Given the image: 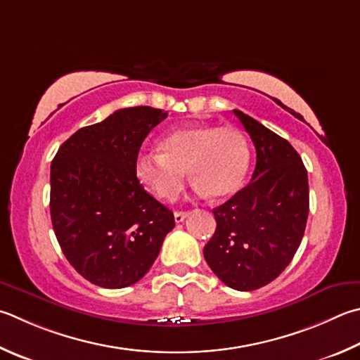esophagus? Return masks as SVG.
I'll return each instance as SVG.
<instances>
[{"label":"esophagus","instance_id":"34e87169","mask_svg":"<svg viewBox=\"0 0 360 360\" xmlns=\"http://www.w3.org/2000/svg\"><path fill=\"white\" fill-rule=\"evenodd\" d=\"M188 215V212H184V211H176L174 212V221L176 224H181V221H184L186 217Z\"/></svg>","mask_w":360,"mask_h":360}]
</instances>
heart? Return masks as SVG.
Listing matches in <instances>:
<instances>
[{"label":"heart","mask_w":360,"mask_h":360,"mask_svg":"<svg viewBox=\"0 0 360 360\" xmlns=\"http://www.w3.org/2000/svg\"><path fill=\"white\" fill-rule=\"evenodd\" d=\"M248 165L250 148L239 129L187 124L162 136L159 153L136 155L135 174L155 197L173 200L188 172L198 193L224 200L243 187Z\"/></svg>","instance_id":"obj_1"}]
</instances>
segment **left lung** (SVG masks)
Instances as JSON below:
<instances>
[{"label": "left lung", "mask_w": 360, "mask_h": 360, "mask_svg": "<svg viewBox=\"0 0 360 360\" xmlns=\"http://www.w3.org/2000/svg\"><path fill=\"white\" fill-rule=\"evenodd\" d=\"M257 149L248 184L212 209L217 228L205 259L226 286L253 291L291 263L309 217V178L288 141L248 115L233 110Z\"/></svg>", "instance_id": "1"}]
</instances>
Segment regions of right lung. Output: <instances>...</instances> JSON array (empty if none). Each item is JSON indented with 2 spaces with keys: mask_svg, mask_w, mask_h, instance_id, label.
Segmentation results:
<instances>
[{
  "mask_svg": "<svg viewBox=\"0 0 360 360\" xmlns=\"http://www.w3.org/2000/svg\"><path fill=\"white\" fill-rule=\"evenodd\" d=\"M153 107L116 110L58 149L50 172L51 224L64 257L102 288H126L151 269L173 212L135 174L143 140L167 117Z\"/></svg>",
  "mask_w": 360,
  "mask_h": 360,
  "instance_id": "obj_1",
  "label": "right lung"
}]
</instances>
